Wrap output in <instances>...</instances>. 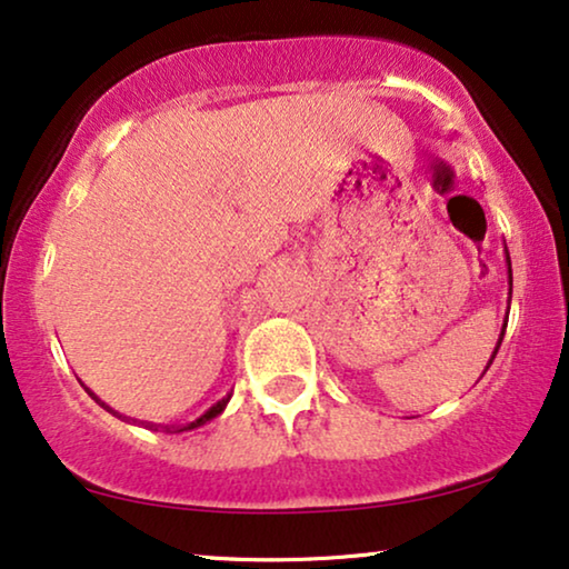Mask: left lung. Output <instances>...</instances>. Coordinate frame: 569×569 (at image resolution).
Segmentation results:
<instances>
[{
  "instance_id": "8db88e82",
  "label": "left lung",
  "mask_w": 569,
  "mask_h": 569,
  "mask_svg": "<svg viewBox=\"0 0 569 569\" xmlns=\"http://www.w3.org/2000/svg\"><path fill=\"white\" fill-rule=\"evenodd\" d=\"M505 263H508V284H510V298H512V267H510V253H508V246H505ZM510 298H508V302H510ZM508 310H510V306H508ZM505 326L508 323H502V331H500V339H497V347H495V352H492V360H495V355H497V349H500V345H502V337H505ZM492 360L487 362V368L489 365H492ZM487 372V370H485Z\"/></svg>"
}]
</instances>
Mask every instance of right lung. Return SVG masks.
<instances>
[{
  "mask_svg": "<svg viewBox=\"0 0 569 569\" xmlns=\"http://www.w3.org/2000/svg\"><path fill=\"white\" fill-rule=\"evenodd\" d=\"M228 401H230V396H224V399H220L214 403V407H209L204 415L201 417H197L193 419V422H189V425H181V427H176L173 432H189V430H197V427H201V425H207V422H212L214 417H220L222 411H224V407H228Z\"/></svg>",
  "mask_w": 569,
  "mask_h": 569,
  "instance_id": "obj_1",
  "label": "right lung"
}]
</instances>
